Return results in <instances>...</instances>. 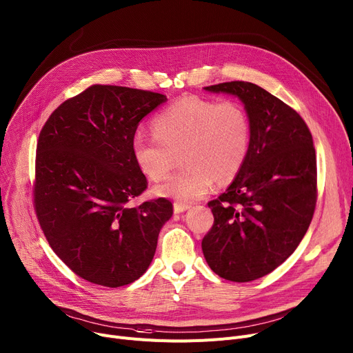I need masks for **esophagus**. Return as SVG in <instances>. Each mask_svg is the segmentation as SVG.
<instances>
[{"label": "esophagus", "instance_id": "34e87169", "mask_svg": "<svg viewBox=\"0 0 353 353\" xmlns=\"http://www.w3.org/2000/svg\"><path fill=\"white\" fill-rule=\"evenodd\" d=\"M190 203H183V202H175L174 203V212L175 214H181V212H183V211H186V210H190Z\"/></svg>", "mask_w": 353, "mask_h": 353}]
</instances>
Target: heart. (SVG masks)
Segmentation results:
<instances>
[{
  "label": "heart",
  "instance_id": "heart-1",
  "mask_svg": "<svg viewBox=\"0 0 353 353\" xmlns=\"http://www.w3.org/2000/svg\"><path fill=\"white\" fill-rule=\"evenodd\" d=\"M154 135L137 132L132 155L138 168L152 181L167 176L178 161L182 170L155 188L181 202L202 198L216 179L232 181L251 151L252 123L236 101L186 95L174 101L152 121Z\"/></svg>",
  "mask_w": 353,
  "mask_h": 353
}]
</instances>
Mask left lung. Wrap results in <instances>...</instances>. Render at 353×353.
<instances>
[{"mask_svg": "<svg viewBox=\"0 0 353 353\" xmlns=\"http://www.w3.org/2000/svg\"><path fill=\"white\" fill-rule=\"evenodd\" d=\"M205 90L243 102L252 143L234 182L208 202L214 225L202 239V252L221 278L251 282L291 256L312 221L318 198L314 139L294 108L252 82Z\"/></svg>", "mask_w": 353, "mask_h": 353, "instance_id": "obj_1", "label": "left lung"}]
</instances>
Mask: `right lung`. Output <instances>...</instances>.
<instances>
[{
    "label": "right lung",
    "mask_w": 353,
    "mask_h": 353,
    "mask_svg": "<svg viewBox=\"0 0 353 353\" xmlns=\"http://www.w3.org/2000/svg\"><path fill=\"white\" fill-rule=\"evenodd\" d=\"M167 97L91 85L50 115L37 142L34 210L52 251L79 278L119 288L147 271L167 198L131 201L148 182L132 155L139 121Z\"/></svg>",
    "instance_id": "1"
}]
</instances>
